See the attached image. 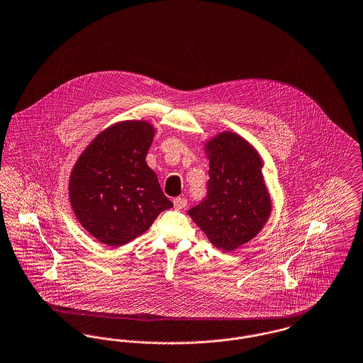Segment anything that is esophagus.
Wrapping results in <instances>:
<instances>
[{
  "instance_id": "obj_1",
  "label": "esophagus",
  "mask_w": 363,
  "mask_h": 363,
  "mask_svg": "<svg viewBox=\"0 0 363 363\" xmlns=\"http://www.w3.org/2000/svg\"><path fill=\"white\" fill-rule=\"evenodd\" d=\"M186 204H188V201H186L185 197H175V199H174V207H175V210H182V208L186 207Z\"/></svg>"
}]
</instances>
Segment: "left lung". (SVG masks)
<instances>
[{"label": "left lung", "mask_w": 363, "mask_h": 363, "mask_svg": "<svg viewBox=\"0 0 363 363\" xmlns=\"http://www.w3.org/2000/svg\"><path fill=\"white\" fill-rule=\"evenodd\" d=\"M210 179L206 197L188 213L213 245L233 251L252 240L272 213L262 175V159L232 131L207 143Z\"/></svg>", "instance_id": "obj_1"}]
</instances>
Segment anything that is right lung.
<instances>
[{
  "label": "right lung",
  "instance_id": "obj_1",
  "mask_svg": "<svg viewBox=\"0 0 363 363\" xmlns=\"http://www.w3.org/2000/svg\"><path fill=\"white\" fill-rule=\"evenodd\" d=\"M155 135L148 122L128 121L100 133L79 156L69 200L81 225L100 242L121 247L172 207L145 162Z\"/></svg>",
  "mask_w": 363,
  "mask_h": 363
}]
</instances>
